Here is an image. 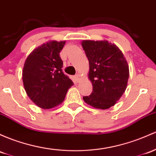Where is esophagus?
<instances>
[{"mask_svg": "<svg viewBox=\"0 0 156 156\" xmlns=\"http://www.w3.org/2000/svg\"><path fill=\"white\" fill-rule=\"evenodd\" d=\"M81 76L80 75H78V74H77L76 75H75V81L76 82H79L80 81H81Z\"/></svg>", "mask_w": 156, "mask_h": 156, "instance_id": "obj_1", "label": "esophagus"}]
</instances>
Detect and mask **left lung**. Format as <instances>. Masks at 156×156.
Listing matches in <instances>:
<instances>
[{
	"label": "left lung",
	"instance_id": "1",
	"mask_svg": "<svg viewBox=\"0 0 156 156\" xmlns=\"http://www.w3.org/2000/svg\"><path fill=\"white\" fill-rule=\"evenodd\" d=\"M81 45L89 61L88 78L92 84L91 95L83 96V101L94 108H110L127 87V61L121 49L108 41L85 40Z\"/></svg>",
	"mask_w": 156,
	"mask_h": 156
}]
</instances>
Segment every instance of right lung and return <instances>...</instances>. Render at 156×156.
<instances>
[{"label":"right lung","instance_id":"right-lung-1","mask_svg":"<svg viewBox=\"0 0 156 156\" xmlns=\"http://www.w3.org/2000/svg\"><path fill=\"white\" fill-rule=\"evenodd\" d=\"M66 41H50L34 49L26 59L22 80L27 95L42 109H51L64 101L73 82L64 74L60 57Z\"/></svg>","mask_w":156,"mask_h":156}]
</instances>
